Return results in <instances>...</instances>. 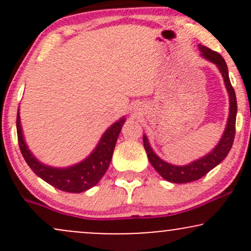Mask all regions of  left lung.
Here are the masks:
<instances>
[{"label":"left lung","instance_id":"left-lung-1","mask_svg":"<svg viewBox=\"0 0 251 251\" xmlns=\"http://www.w3.org/2000/svg\"><path fill=\"white\" fill-rule=\"evenodd\" d=\"M198 48H200L201 56L205 57L206 60H209V61H211L212 63H215L222 73V76H223L224 79V83H226V87L227 89V93H229V117H227L226 131H224V133L222 135L220 142L216 145V148L212 150L211 152H209L206 155L200 158V159L195 160V162L188 164V165H172V164L166 163L165 160L160 159V158L154 153L153 150L151 149V146H150L148 137H146L145 134L143 135L144 148H145L150 163L152 164V166L155 169V171L162 176L164 179L171 181V183H190V181L200 179L203 176L208 174L209 171H211L212 169L216 168V166L226 157L229 151L231 150L232 143H234L236 129V114H237V101H236L235 91L234 88H232L231 82H230L229 79L227 66L223 57L221 56V54H218L217 51L211 50L210 48L201 45H198Z\"/></svg>","mask_w":251,"mask_h":251}]
</instances>
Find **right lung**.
Returning a JSON list of instances; mask_svg holds the SVG:
<instances>
[{
	"label": "right lung",
	"mask_w": 251,
	"mask_h": 251,
	"mask_svg": "<svg viewBox=\"0 0 251 251\" xmlns=\"http://www.w3.org/2000/svg\"><path fill=\"white\" fill-rule=\"evenodd\" d=\"M124 123H125V118H122L113 125L109 126L102 134L101 139L98 143L93 152L85 160L75 165H72L70 168H51L39 162L34 157L25 142L19 111H17L16 118L17 139H19L20 150L25 163L33 170L34 174L61 191L80 194L97 185L105 175L111 163L114 146H116Z\"/></svg>",
	"instance_id": "add662e5"
}]
</instances>
